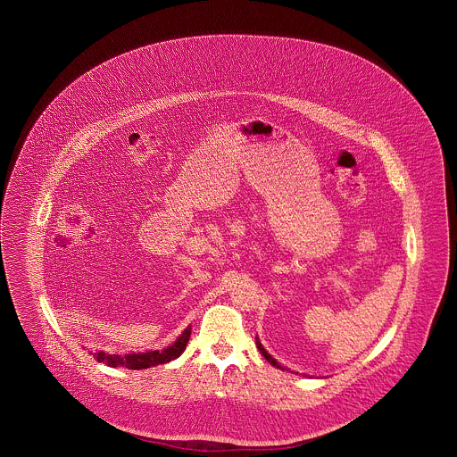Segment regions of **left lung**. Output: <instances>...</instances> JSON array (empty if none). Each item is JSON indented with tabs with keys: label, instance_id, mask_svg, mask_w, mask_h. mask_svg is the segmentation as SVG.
Masks as SVG:
<instances>
[{
	"label": "left lung",
	"instance_id": "8db88e82",
	"mask_svg": "<svg viewBox=\"0 0 457 457\" xmlns=\"http://www.w3.org/2000/svg\"><path fill=\"white\" fill-rule=\"evenodd\" d=\"M256 347H258V350L262 352V355H263V357H265V359H267V361H269L270 364L275 365V367H278V369H282V367H280V364H278L277 361H274V359H272V357H270V355H269V353L265 352V348L262 347V344H260L258 340H256Z\"/></svg>",
	"mask_w": 457,
	"mask_h": 457
}]
</instances>
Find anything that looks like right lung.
I'll list each match as a JSON object with an SVG mask.
<instances>
[{
	"instance_id": "obj_1",
	"label": "right lung",
	"mask_w": 457,
	"mask_h": 457,
	"mask_svg": "<svg viewBox=\"0 0 457 457\" xmlns=\"http://www.w3.org/2000/svg\"><path fill=\"white\" fill-rule=\"evenodd\" d=\"M190 340V328L185 329L182 335L179 337V340L164 350H153V352H145V353H128V355H117V353H105V352H98L93 353V357L98 362L110 365V367H126V369H147L153 365L166 364L177 357H180L183 350L187 347Z\"/></svg>"
}]
</instances>
